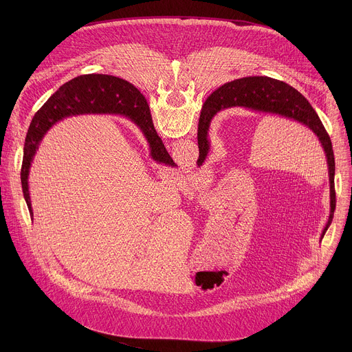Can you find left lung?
Returning a JSON list of instances; mask_svg holds the SVG:
<instances>
[{"label": "left lung", "instance_id": "8db88e82", "mask_svg": "<svg viewBox=\"0 0 352 352\" xmlns=\"http://www.w3.org/2000/svg\"><path fill=\"white\" fill-rule=\"evenodd\" d=\"M138 93V90H135ZM142 98L143 96L138 93ZM245 107L252 111L276 114L302 125L308 126L320 140L329 166V181H330V217L322 232L324 236L329 226L331 224L334 209H336V189H334V153L329 133L326 132L319 116L311 106L308 100L298 90L287 85L285 82L269 78V76H248L235 79L232 82L224 83L217 90H214L206 100L205 107L202 109L197 125V144H199V159L197 166L200 167L206 160L209 153L210 143L208 140V132L213 116L221 109L228 107Z\"/></svg>", "mask_w": 352, "mask_h": 352}]
</instances>
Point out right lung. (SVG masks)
<instances>
[{
  "label": "right lung",
  "instance_id": "right-lung-1",
  "mask_svg": "<svg viewBox=\"0 0 352 352\" xmlns=\"http://www.w3.org/2000/svg\"><path fill=\"white\" fill-rule=\"evenodd\" d=\"M135 89H138L133 85L116 76L96 74L83 75L63 85L36 113L25 139L23 162L21 170L22 190L30 216H33V212L28 178L33 157L44 133L57 121L65 117L90 111L125 116L143 132L150 144V155H152L153 160L163 164L175 166L155 129L144 97L142 98L134 91ZM138 93H140L139 90Z\"/></svg>",
  "mask_w": 352,
  "mask_h": 352
}]
</instances>
